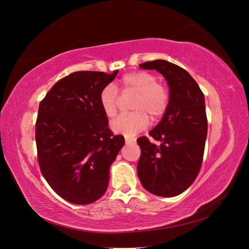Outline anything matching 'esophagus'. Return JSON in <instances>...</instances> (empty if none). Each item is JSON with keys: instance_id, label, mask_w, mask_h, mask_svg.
Returning <instances> with one entry per match:
<instances>
[{"instance_id": "1", "label": "esophagus", "mask_w": 249, "mask_h": 249, "mask_svg": "<svg viewBox=\"0 0 249 249\" xmlns=\"http://www.w3.org/2000/svg\"><path fill=\"white\" fill-rule=\"evenodd\" d=\"M124 141H125L126 144H130V143H134V142H135V139H133V138H127V137H125V138H124Z\"/></svg>"}]
</instances>
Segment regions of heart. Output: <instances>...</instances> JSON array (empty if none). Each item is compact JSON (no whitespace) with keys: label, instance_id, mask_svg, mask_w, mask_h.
<instances>
[{"label":"heart","instance_id":"obj_1","mask_svg":"<svg viewBox=\"0 0 249 249\" xmlns=\"http://www.w3.org/2000/svg\"><path fill=\"white\" fill-rule=\"evenodd\" d=\"M124 93L136 94L131 109L134 111L116 118L111 124L112 130L125 136H134L144 130L149 117L157 119L167 110L169 93L167 88L158 83L154 74L146 71H133L120 82ZM100 106L108 118L115 117L119 108V97L112 84L105 86L100 93Z\"/></svg>","mask_w":249,"mask_h":249}]
</instances>
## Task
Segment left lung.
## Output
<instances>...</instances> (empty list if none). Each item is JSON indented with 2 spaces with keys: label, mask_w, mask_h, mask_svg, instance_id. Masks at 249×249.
<instances>
[{
  "label": "left lung",
  "mask_w": 249,
  "mask_h": 249,
  "mask_svg": "<svg viewBox=\"0 0 249 249\" xmlns=\"http://www.w3.org/2000/svg\"><path fill=\"white\" fill-rule=\"evenodd\" d=\"M156 70L169 86L166 112L149 136L137 139L141 156L137 173L142 186L158 196L172 197L183 193L198 176L208 132L205 95L189 72L166 60L139 65Z\"/></svg>",
  "instance_id": "left-lung-1"
}]
</instances>
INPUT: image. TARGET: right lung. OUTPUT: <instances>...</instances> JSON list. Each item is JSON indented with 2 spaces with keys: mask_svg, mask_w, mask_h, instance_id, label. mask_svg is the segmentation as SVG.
I'll return each instance as SVG.
<instances>
[{
  "mask_svg": "<svg viewBox=\"0 0 249 249\" xmlns=\"http://www.w3.org/2000/svg\"><path fill=\"white\" fill-rule=\"evenodd\" d=\"M76 71L59 80L40 102L35 125L37 160L48 184L74 205L101 198L109 168L124 144L108 127L100 93L116 77Z\"/></svg>",
  "mask_w": 249,
  "mask_h": 249,
  "instance_id": "obj_1",
  "label": "right lung"
}]
</instances>
